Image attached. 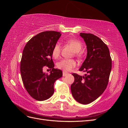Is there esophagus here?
I'll list each match as a JSON object with an SVG mask.
<instances>
[{"label": "esophagus", "mask_w": 128, "mask_h": 128, "mask_svg": "<svg viewBox=\"0 0 128 128\" xmlns=\"http://www.w3.org/2000/svg\"><path fill=\"white\" fill-rule=\"evenodd\" d=\"M68 74L67 72H63V74H62L63 76H67Z\"/></svg>", "instance_id": "obj_1"}]
</instances>
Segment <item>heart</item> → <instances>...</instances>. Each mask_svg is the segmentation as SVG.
Listing matches in <instances>:
<instances>
[{"mask_svg": "<svg viewBox=\"0 0 128 128\" xmlns=\"http://www.w3.org/2000/svg\"><path fill=\"white\" fill-rule=\"evenodd\" d=\"M67 42L70 45L74 51L77 55H80L79 52L82 48V44L81 42L76 40L69 39L67 40ZM61 52V45L59 42H57L54 46L52 50V54L54 58H58ZM76 65V61L72 59H64L61 60L57 64L58 67L62 69L65 72H70L74 68Z\"/></svg>", "mask_w": 128, "mask_h": 128, "instance_id": "obj_1", "label": "heart"}]
</instances>
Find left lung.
Listing matches in <instances>:
<instances>
[{
	"label": "left lung",
	"mask_w": 128,
	"mask_h": 128,
	"mask_svg": "<svg viewBox=\"0 0 128 128\" xmlns=\"http://www.w3.org/2000/svg\"><path fill=\"white\" fill-rule=\"evenodd\" d=\"M87 48L86 60L80 71L87 72L84 76L72 74L75 78L71 85L72 94L77 102L88 104L96 100L105 90L112 69V59L107 46L91 34L80 33Z\"/></svg>",
	"instance_id": "obj_1"
}]
</instances>
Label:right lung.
<instances>
[{
    "instance_id": "add662e5",
    "label": "right lung",
    "mask_w": 128,
    "mask_h": 128,
    "mask_svg": "<svg viewBox=\"0 0 128 128\" xmlns=\"http://www.w3.org/2000/svg\"><path fill=\"white\" fill-rule=\"evenodd\" d=\"M61 36L59 32L47 31L37 34L26 44L22 52L20 72L23 83L31 96L44 101L54 94V84L62 76V72L54 68L52 59L54 46ZM47 65L52 69L48 75L42 71Z\"/></svg>"
}]
</instances>
